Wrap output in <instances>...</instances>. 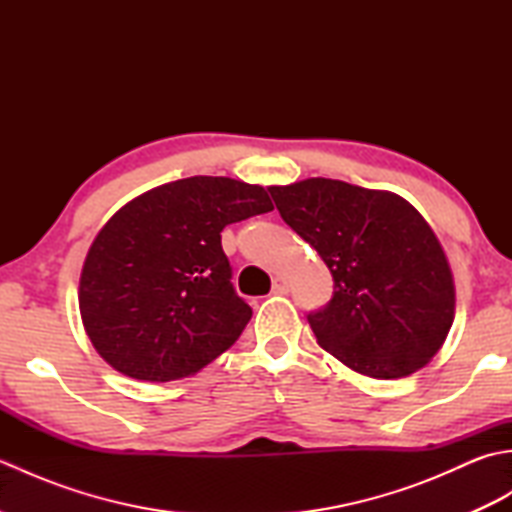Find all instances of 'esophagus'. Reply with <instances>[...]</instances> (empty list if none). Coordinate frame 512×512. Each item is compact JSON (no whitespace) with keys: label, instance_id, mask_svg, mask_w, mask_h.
Listing matches in <instances>:
<instances>
[{"label":"esophagus","instance_id":"esophagus-1","mask_svg":"<svg viewBox=\"0 0 512 512\" xmlns=\"http://www.w3.org/2000/svg\"><path fill=\"white\" fill-rule=\"evenodd\" d=\"M288 288H290V284H288L286 277H275L273 279V295H286Z\"/></svg>","mask_w":512,"mask_h":512}]
</instances>
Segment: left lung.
<instances>
[{"instance_id":"left-lung-1","label":"left lung","mask_w":512,"mask_h":512,"mask_svg":"<svg viewBox=\"0 0 512 512\" xmlns=\"http://www.w3.org/2000/svg\"><path fill=\"white\" fill-rule=\"evenodd\" d=\"M268 191L332 273L330 303L308 314L323 350L369 378H402L427 365L455 314L451 266L427 220L396 193L341 180Z\"/></svg>"}]
</instances>
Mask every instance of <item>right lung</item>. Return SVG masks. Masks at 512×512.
Here are the masks:
<instances>
[{"mask_svg": "<svg viewBox=\"0 0 512 512\" xmlns=\"http://www.w3.org/2000/svg\"><path fill=\"white\" fill-rule=\"evenodd\" d=\"M273 211L259 184L193 176L121 206L85 257L83 328L116 372L147 383L198 374L253 317L231 284L226 224Z\"/></svg>", "mask_w": 512, "mask_h": 512, "instance_id": "obj_1", "label": "right lung"}]
</instances>
